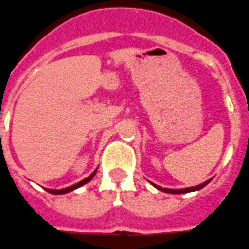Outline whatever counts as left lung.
<instances>
[{"mask_svg":"<svg viewBox=\"0 0 249 249\" xmlns=\"http://www.w3.org/2000/svg\"><path fill=\"white\" fill-rule=\"evenodd\" d=\"M212 180V179H210ZM210 180H206L205 183L200 184V185H196V187H189V188H181V189H171V188H162L159 187V185H155V184H153L157 189H159V191H162V192H166V193H174V195H180V193H188V192H195V191H200L201 188H204L205 185H208L209 183H210Z\"/></svg>","mask_w":249,"mask_h":249,"instance_id":"1","label":"left lung"}]
</instances>
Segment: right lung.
Masks as SVG:
<instances>
[{
    "label": "right lung",
    "mask_w": 249,
    "mask_h": 249,
    "mask_svg": "<svg viewBox=\"0 0 249 249\" xmlns=\"http://www.w3.org/2000/svg\"><path fill=\"white\" fill-rule=\"evenodd\" d=\"M95 174H96V170H95L90 176H87L86 179L81 180L79 183L74 184V185H71V187H66V188H64V189H47V191H48L49 193H53V195H64V193L71 192V191H74V189H77V188L82 187V185H85V184L89 183V181H90V180L94 178Z\"/></svg>",
    "instance_id": "1"
}]
</instances>
